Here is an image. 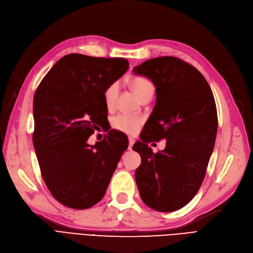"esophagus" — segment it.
I'll return each instance as SVG.
<instances>
[{
    "label": "esophagus",
    "mask_w": 253,
    "mask_h": 253,
    "mask_svg": "<svg viewBox=\"0 0 253 253\" xmlns=\"http://www.w3.org/2000/svg\"><path fill=\"white\" fill-rule=\"evenodd\" d=\"M134 142H135V140L133 138H128V150L132 149Z\"/></svg>",
    "instance_id": "34e87169"
}]
</instances>
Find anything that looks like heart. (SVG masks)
Returning <instances> with one entry per match:
<instances>
[{"mask_svg":"<svg viewBox=\"0 0 253 253\" xmlns=\"http://www.w3.org/2000/svg\"><path fill=\"white\" fill-rule=\"evenodd\" d=\"M131 85L137 97L141 99L148 93H153L154 87L153 84L146 78L136 77L132 80ZM120 90V83L118 81L112 82L107 85L103 92V98L105 105L108 110H113L117 102ZM142 125V118L136 115L129 114H119L115 116L112 120V126L120 132H124L128 135H134L138 132Z\"/></svg>","mask_w":253,"mask_h":253,"instance_id":"obj_1","label":"heart"}]
</instances>
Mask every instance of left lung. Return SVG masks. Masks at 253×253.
<instances>
[{"label":"left lung","mask_w":253,"mask_h":253,"mask_svg":"<svg viewBox=\"0 0 253 253\" xmlns=\"http://www.w3.org/2000/svg\"><path fill=\"white\" fill-rule=\"evenodd\" d=\"M133 71L156 90L146 134L133 147L141 156L136 184L149 208L174 211L193 199L206 176L218 127L214 95L200 71L174 56L146 60ZM162 139L167 148L153 154L146 143Z\"/></svg>","instance_id":"1"}]
</instances>
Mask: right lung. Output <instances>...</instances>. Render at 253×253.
I'll use <instances>...</instances> for the list:
<instances>
[{
    "mask_svg": "<svg viewBox=\"0 0 253 253\" xmlns=\"http://www.w3.org/2000/svg\"><path fill=\"white\" fill-rule=\"evenodd\" d=\"M127 69L125 58L68 54L37 87L34 148L47 189L67 208L97 204L128 146L113 129L94 146L87 143L94 129L106 125L104 89Z\"/></svg>",
    "mask_w": 253,
    "mask_h": 253,
    "instance_id": "add662e5",
    "label": "right lung"
}]
</instances>
